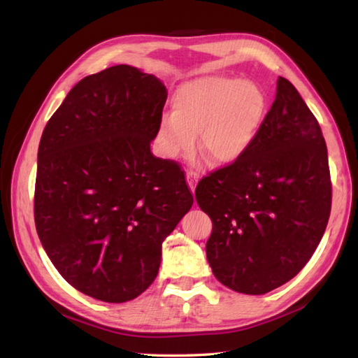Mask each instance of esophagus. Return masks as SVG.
<instances>
[{"mask_svg":"<svg viewBox=\"0 0 358 358\" xmlns=\"http://www.w3.org/2000/svg\"><path fill=\"white\" fill-rule=\"evenodd\" d=\"M198 179H199L198 173H196V171H192V170H188V171H187V182H188V187H189V189H192V192H194V188H196V182H198Z\"/></svg>","mask_w":358,"mask_h":358,"instance_id":"34e87169","label":"esophagus"}]
</instances>
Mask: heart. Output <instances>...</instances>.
<instances>
[{
	"label": "heart",
	"mask_w": 358,
	"mask_h": 358,
	"mask_svg": "<svg viewBox=\"0 0 358 358\" xmlns=\"http://www.w3.org/2000/svg\"><path fill=\"white\" fill-rule=\"evenodd\" d=\"M173 115L160 120L157 145L165 157L176 159L194 148L211 164L230 165L252 148L267 114V97L259 86L236 77L206 76L174 92Z\"/></svg>",
	"instance_id": "b5f03b06"
}]
</instances>
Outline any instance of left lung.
Segmentation results:
<instances>
[{
  "label": "left lung",
  "instance_id": "8db88e82",
  "mask_svg": "<svg viewBox=\"0 0 358 358\" xmlns=\"http://www.w3.org/2000/svg\"><path fill=\"white\" fill-rule=\"evenodd\" d=\"M194 194L213 222L206 252L224 286L262 295L308 264L329 221L332 182L322 128L287 78L252 148Z\"/></svg>",
  "mask_w": 358,
  "mask_h": 358
}]
</instances>
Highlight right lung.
<instances>
[{"label": "right lung", "mask_w": 358, "mask_h": 358, "mask_svg": "<svg viewBox=\"0 0 358 358\" xmlns=\"http://www.w3.org/2000/svg\"><path fill=\"white\" fill-rule=\"evenodd\" d=\"M166 90L128 64L72 87L43 131L34 217L72 287L134 300L159 272L164 239L193 206L180 165L152 156Z\"/></svg>", "instance_id": "right-lung-1"}]
</instances>
